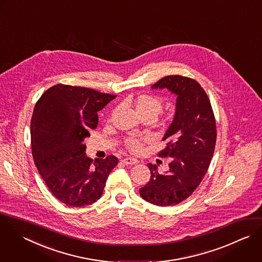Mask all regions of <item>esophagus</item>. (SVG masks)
I'll use <instances>...</instances> for the list:
<instances>
[{
  "mask_svg": "<svg viewBox=\"0 0 262 262\" xmlns=\"http://www.w3.org/2000/svg\"><path fill=\"white\" fill-rule=\"evenodd\" d=\"M122 162L125 165H135V164H137V160L133 159V158H125V159L122 160Z\"/></svg>",
  "mask_w": 262,
  "mask_h": 262,
  "instance_id": "34e87169",
  "label": "esophagus"
}]
</instances>
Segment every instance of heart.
I'll list each match as a JSON object with an SVG mask.
<instances>
[{"label":"heart","mask_w":262,"mask_h":262,"mask_svg":"<svg viewBox=\"0 0 262 262\" xmlns=\"http://www.w3.org/2000/svg\"><path fill=\"white\" fill-rule=\"evenodd\" d=\"M134 110L139 118H150L155 120L163 110V101L160 97L150 94H140L133 100ZM143 140L130 138L127 140V146L134 152L142 150Z\"/></svg>","instance_id":"obj_1"}]
</instances>
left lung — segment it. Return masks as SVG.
<instances>
[{"label": "left lung", "instance_id": "8db88e82", "mask_svg": "<svg viewBox=\"0 0 262 262\" xmlns=\"http://www.w3.org/2000/svg\"><path fill=\"white\" fill-rule=\"evenodd\" d=\"M176 95L175 114L159 157L171 158L169 171L158 172L148 164L149 181L139 189L145 201L157 206L176 205L188 198L204 178L216 143V123L209 98L201 85L189 78L168 76L151 86Z\"/></svg>", "mask_w": 262, "mask_h": 262}]
</instances>
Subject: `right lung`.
<instances>
[{
  "instance_id": "add662e5",
  "label": "right lung",
  "mask_w": 262,
  "mask_h": 262,
  "mask_svg": "<svg viewBox=\"0 0 262 262\" xmlns=\"http://www.w3.org/2000/svg\"><path fill=\"white\" fill-rule=\"evenodd\" d=\"M116 95L57 84L36 103L31 122L32 151L40 175L52 194L72 207L100 199L118 158L87 157L84 140L98 124L97 113Z\"/></svg>"
}]
</instances>
